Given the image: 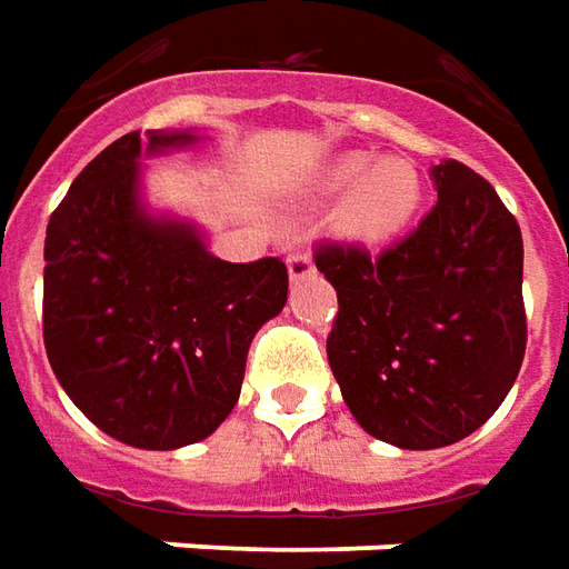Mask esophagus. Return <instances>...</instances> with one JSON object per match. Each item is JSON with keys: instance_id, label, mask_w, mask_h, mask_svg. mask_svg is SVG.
Returning a JSON list of instances; mask_svg holds the SVG:
<instances>
[{"instance_id": "obj_1", "label": "esophagus", "mask_w": 569, "mask_h": 569, "mask_svg": "<svg viewBox=\"0 0 569 569\" xmlns=\"http://www.w3.org/2000/svg\"><path fill=\"white\" fill-rule=\"evenodd\" d=\"M316 272V266H312V257L309 253H291L288 257V276H291V281H303L307 276H312Z\"/></svg>"}]
</instances>
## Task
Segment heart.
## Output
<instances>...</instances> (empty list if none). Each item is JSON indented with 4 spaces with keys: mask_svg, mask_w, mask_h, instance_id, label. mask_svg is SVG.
I'll use <instances>...</instances> for the list:
<instances>
[{
    "mask_svg": "<svg viewBox=\"0 0 569 569\" xmlns=\"http://www.w3.org/2000/svg\"><path fill=\"white\" fill-rule=\"evenodd\" d=\"M347 194L337 210V232L356 244H381L409 226L421 207V179L409 160L350 151L328 160L309 179V201Z\"/></svg>",
    "mask_w": 569,
    "mask_h": 569,
    "instance_id": "1",
    "label": "heart"
}]
</instances>
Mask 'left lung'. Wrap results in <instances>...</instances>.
Masks as SVG:
<instances>
[{"mask_svg":"<svg viewBox=\"0 0 569 569\" xmlns=\"http://www.w3.org/2000/svg\"><path fill=\"white\" fill-rule=\"evenodd\" d=\"M437 203L399 244L319 247L337 291L328 366L366 433L440 449L487 425L527 350L523 238L496 188L458 160L430 170Z\"/></svg>","mask_w":569,"mask_h":569,"instance_id":"obj_1","label":"left lung"}]
</instances>
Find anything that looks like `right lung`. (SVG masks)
Masks as SVG:
<instances>
[{
    "label": "right lung",
    "mask_w": 569,
    "mask_h": 569,
    "mask_svg": "<svg viewBox=\"0 0 569 569\" xmlns=\"http://www.w3.org/2000/svg\"><path fill=\"white\" fill-rule=\"evenodd\" d=\"M194 142L191 129L117 139L46 229L54 378L98 430L136 449L207 440L238 402L250 340L288 300L284 262L219 260L191 219L142 201V158Z\"/></svg>",
    "instance_id": "obj_1"
}]
</instances>
